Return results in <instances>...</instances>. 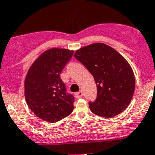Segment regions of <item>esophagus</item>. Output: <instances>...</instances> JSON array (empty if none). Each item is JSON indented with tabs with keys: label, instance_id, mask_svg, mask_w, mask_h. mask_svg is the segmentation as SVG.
I'll list each match as a JSON object with an SVG mask.
<instances>
[{
	"label": "esophagus",
	"instance_id": "34e87169",
	"mask_svg": "<svg viewBox=\"0 0 155 155\" xmlns=\"http://www.w3.org/2000/svg\"><path fill=\"white\" fill-rule=\"evenodd\" d=\"M82 96H83V93H82V91H78V92L75 93V97H76V98H80Z\"/></svg>",
	"mask_w": 155,
	"mask_h": 155
}]
</instances>
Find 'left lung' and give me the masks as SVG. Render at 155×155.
Wrapping results in <instances>:
<instances>
[{
  "label": "left lung",
  "instance_id": "obj_1",
  "mask_svg": "<svg viewBox=\"0 0 155 155\" xmlns=\"http://www.w3.org/2000/svg\"><path fill=\"white\" fill-rule=\"evenodd\" d=\"M74 56L91 73L97 85V97L88 103L91 112L107 118L123 112L135 91L134 73L127 60L103 43L82 48Z\"/></svg>",
  "mask_w": 155,
  "mask_h": 155
}]
</instances>
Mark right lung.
Listing matches in <instances>:
<instances>
[{"label": "right lung", "instance_id": "1", "mask_svg": "<svg viewBox=\"0 0 155 155\" xmlns=\"http://www.w3.org/2000/svg\"><path fill=\"white\" fill-rule=\"evenodd\" d=\"M73 51L51 48L41 54L28 70L25 97L29 109L43 120L55 123L73 110L74 97L67 92L60 74Z\"/></svg>", "mask_w": 155, "mask_h": 155}]
</instances>
